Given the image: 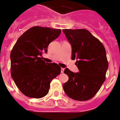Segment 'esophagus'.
<instances>
[{
	"mask_svg": "<svg viewBox=\"0 0 120 120\" xmlns=\"http://www.w3.org/2000/svg\"><path fill=\"white\" fill-rule=\"evenodd\" d=\"M64 71V69H63V68H61V73H63Z\"/></svg>",
	"mask_w": 120,
	"mask_h": 120,
	"instance_id": "34e87169",
	"label": "esophagus"
}]
</instances>
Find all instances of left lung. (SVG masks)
Masks as SVG:
<instances>
[{"label": "left lung", "mask_w": 120, "mask_h": 120, "mask_svg": "<svg viewBox=\"0 0 120 120\" xmlns=\"http://www.w3.org/2000/svg\"><path fill=\"white\" fill-rule=\"evenodd\" d=\"M72 49L71 59H76L79 72H72L66 68L69 77L63 89L70 98L78 101L92 98L105 80L109 64L104 45L87 30L63 29Z\"/></svg>", "instance_id": "8db88e82"}]
</instances>
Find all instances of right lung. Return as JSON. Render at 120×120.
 <instances>
[{
    "instance_id": "add662e5",
    "label": "right lung",
    "mask_w": 120,
    "mask_h": 120,
    "mask_svg": "<svg viewBox=\"0 0 120 120\" xmlns=\"http://www.w3.org/2000/svg\"><path fill=\"white\" fill-rule=\"evenodd\" d=\"M61 29L33 26L16 41L10 53L12 78L19 90L25 96L40 98L48 94L51 80L61 72L56 63L42 60L48 45L57 38Z\"/></svg>"
}]
</instances>
